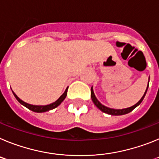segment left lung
Instances as JSON below:
<instances>
[{
	"mask_svg": "<svg viewBox=\"0 0 159 159\" xmlns=\"http://www.w3.org/2000/svg\"><path fill=\"white\" fill-rule=\"evenodd\" d=\"M148 86H149V83H148ZM148 86H147V90H146V92H145V93H144V95H143V96L142 97L141 99H140V100L137 103H136V104H134V106L130 107L125 108V109H122V110H116V109H111V108L107 107H105V106H103L102 104H101L100 102L98 101V99H96V97H95V94H94L92 88H91V97H92V102L95 103V106L99 108V110L102 111V112H104V113H107V114H109V115H111V116H122V115H125V114L130 113V111H132L134 110L136 107L139 106V105L141 103L142 101H143V99H144V97H145L146 93H147V89H148Z\"/></svg>",
	"mask_w": 159,
	"mask_h": 159,
	"instance_id": "8db88e82",
	"label": "left lung"
}]
</instances>
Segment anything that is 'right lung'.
<instances>
[{
    "label": "right lung",
    "instance_id": "right-lung-1",
    "mask_svg": "<svg viewBox=\"0 0 159 159\" xmlns=\"http://www.w3.org/2000/svg\"><path fill=\"white\" fill-rule=\"evenodd\" d=\"M12 93H13L15 98L17 99V101L20 102V103H21L22 105H24L25 107H26L27 108H29V110L32 111L39 112V113H40V112H45V111H48L52 110V109L56 108L57 107H58L59 105H60V103L63 102V101H64V99H65L66 96H67V89H66V91L64 92V93L63 94V95H61V96H60L57 101H56V102H52V103H51V104H49V105H46V106H35V105L29 104V103H27V102H25L24 101H22L21 99H20L19 98L16 96V94L14 93L13 92H12Z\"/></svg>",
    "mask_w": 159,
    "mask_h": 159
}]
</instances>
